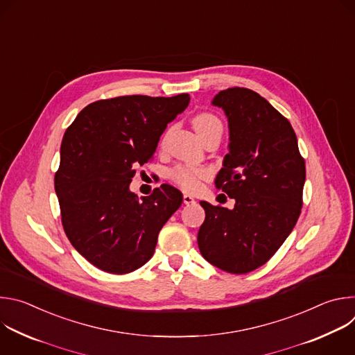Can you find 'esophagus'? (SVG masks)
<instances>
[{
    "label": "esophagus",
    "instance_id": "1",
    "mask_svg": "<svg viewBox=\"0 0 355 355\" xmlns=\"http://www.w3.org/2000/svg\"><path fill=\"white\" fill-rule=\"evenodd\" d=\"M195 198L193 196H191L189 193H184V204L185 205H192V204H195Z\"/></svg>",
    "mask_w": 355,
    "mask_h": 355
}]
</instances>
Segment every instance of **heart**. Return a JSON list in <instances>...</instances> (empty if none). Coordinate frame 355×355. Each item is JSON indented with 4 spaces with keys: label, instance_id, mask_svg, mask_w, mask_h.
Masks as SVG:
<instances>
[{
    "label": "heart",
    "instance_id": "1",
    "mask_svg": "<svg viewBox=\"0 0 355 355\" xmlns=\"http://www.w3.org/2000/svg\"><path fill=\"white\" fill-rule=\"evenodd\" d=\"M193 129L199 135V137H204L211 132H222V122L211 114H199L192 121ZM173 178L177 184H180L187 191H195L200 181L208 177L207 170L200 168H191V167H177L173 171Z\"/></svg>",
    "mask_w": 355,
    "mask_h": 355
}]
</instances>
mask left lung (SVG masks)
Listing matches in <instances>:
<instances>
[{
  "mask_svg": "<svg viewBox=\"0 0 355 355\" xmlns=\"http://www.w3.org/2000/svg\"><path fill=\"white\" fill-rule=\"evenodd\" d=\"M212 105L229 125V153L215 184L236 200L234 208L200 200L205 220L198 232L202 257L232 274L266 264L296 225L306 168L296 135L260 94L227 88Z\"/></svg>",
  "mask_w": 355,
  "mask_h": 355,
  "instance_id": "obj_1",
  "label": "left lung"
}]
</instances>
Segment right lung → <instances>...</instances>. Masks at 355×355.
I'll return each mask as SVG.
<instances>
[{
    "mask_svg": "<svg viewBox=\"0 0 355 355\" xmlns=\"http://www.w3.org/2000/svg\"><path fill=\"white\" fill-rule=\"evenodd\" d=\"M189 95H126L87 105L67 128L55 175L64 232L96 268L128 274L153 256L182 193L163 184L150 196L129 189L135 166L153 157L167 125Z\"/></svg>",
    "mask_w": 355,
    "mask_h": 355,
    "instance_id": "right-lung-1",
    "label": "right lung"
}]
</instances>
